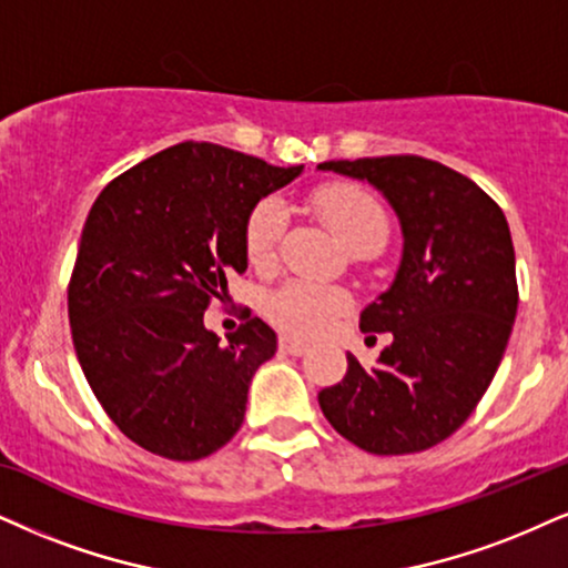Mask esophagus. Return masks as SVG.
I'll use <instances>...</instances> for the list:
<instances>
[{
  "mask_svg": "<svg viewBox=\"0 0 568 568\" xmlns=\"http://www.w3.org/2000/svg\"><path fill=\"white\" fill-rule=\"evenodd\" d=\"M278 347L284 349V353H290V355H295V358H300V355H305L307 353V345L305 342H300V339H292V337H284L278 339Z\"/></svg>",
  "mask_w": 568,
  "mask_h": 568,
  "instance_id": "1",
  "label": "esophagus"
}]
</instances>
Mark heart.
I'll list each match as a JSON object with an SVG mask.
<instances>
[{"mask_svg":"<svg viewBox=\"0 0 568 568\" xmlns=\"http://www.w3.org/2000/svg\"><path fill=\"white\" fill-rule=\"evenodd\" d=\"M313 202L345 247L363 240V236H379V240L387 236V213L379 202L358 186H321L313 194ZM286 223H290V207L276 194H268L252 205L247 219H244V255H247L252 268L265 271L276 263ZM347 307L349 295L345 290L332 284L305 282V278L284 282L265 297V316L295 337H316Z\"/></svg>","mask_w":568,"mask_h":568,"instance_id":"obj_1","label":"heart"}]
</instances>
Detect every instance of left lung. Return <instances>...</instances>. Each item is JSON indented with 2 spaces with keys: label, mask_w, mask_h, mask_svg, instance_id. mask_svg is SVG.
I'll return each instance as SVG.
<instances>
[{
  "label": "left lung",
  "mask_w": 568,
  "mask_h": 568,
  "mask_svg": "<svg viewBox=\"0 0 568 568\" xmlns=\"http://www.w3.org/2000/svg\"><path fill=\"white\" fill-rule=\"evenodd\" d=\"M318 168L382 192L403 231L395 278L361 313L363 332H392V345L368 371L347 355L321 410L366 453L426 450L471 416L506 353L519 307L508 221L471 179L426 158Z\"/></svg>",
  "instance_id": "1"
}]
</instances>
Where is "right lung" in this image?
Masks as SVG:
<instances>
[{"instance_id":"add662e5","label":"right lung","mask_w":568,"mask_h":568,"mask_svg":"<svg viewBox=\"0 0 568 568\" xmlns=\"http://www.w3.org/2000/svg\"><path fill=\"white\" fill-rule=\"evenodd\" d=\"M300 173L184 142L129 168L91 205L68 290L73 345L97 400L144 450L200 460L240 432L276 332L247 316L221 345L202 318L229 273L247 271L252 205Z\"/></svg>"}]
</instances>
